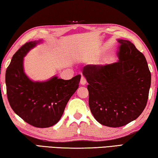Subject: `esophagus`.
Segmentation results:
<instances>
[{
    "label": "esophagus",
    "mask_w": 158,
    "mask_h": 158,
    "mask_svg": "<svg viewBox=\"0 0 158 158\" xmlns=\"http://www.w3.org/2000/svg\"><path fill=\"white\" fill-rule=\"evenodd\" d=\"M86 83H87V81L86 79H85V77L84 76H82L81 78V85H85Z\"/></svg>",
    "instance_id": "1"
}]
</instances>
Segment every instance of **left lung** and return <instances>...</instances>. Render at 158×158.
Returning <instances> with one entry per match:
<instances>
[{
	"label": "left lung",
	"mask_w": 158,
	"mask_h": 158,
	"mask_svg": "<svg viewBox=\"0 0 158 158\" xmlns=\"http://www.w3.org/2000/svg\"><path fill=\"white\" fill-rule=\"evenodd\" d=\"M118 42V62L88 65L82 71L89 84L90 110L97 122L110 127L125 125L141 114L151 82L143 54L130 40Z\"/></svg>",
	"instance_id": "obj_1"
}]
</instances>
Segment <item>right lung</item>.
I'll use <instances>...</instances> for the list:
<instances>
[{"label":"right lung","mask_w":158,"mask_h":158,"mask_svg":"<svg viewBox=\"0 0 158 158\" xmlns=\"http://www.w3.org/2000/svg\"><path fill=\"white\" fill-rule=\"evenodd\" d=\"M43 40L27 43L12 56L6 73L10 106L26 123L46 128L59 122L70 98L78 88L81 75L71 80L55 76L45 81H33L25 73L24 57Z\"/></svg>","instance_id":"add662e5"}]
</instances>
